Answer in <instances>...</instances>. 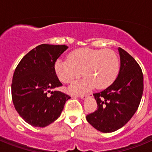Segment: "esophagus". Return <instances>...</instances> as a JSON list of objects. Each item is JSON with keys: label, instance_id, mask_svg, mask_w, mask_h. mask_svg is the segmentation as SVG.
Here are the masks:
<instances>
[{"label": "esophagus", "instance_id": "34e87169", "mask_svg": "<svg viewBox=\"0 0 152 152\" xmlns=\"http://www.w3.org/2000/svg\"><path fill=\"white\" fill-rule=\"evenodd\" d=\"M88 95H80V96H78V97H80V99H82V100H85L86 98L88 97Z\"/></svg>", "mask_w": 152, "mask_h": 152}]
</instances>
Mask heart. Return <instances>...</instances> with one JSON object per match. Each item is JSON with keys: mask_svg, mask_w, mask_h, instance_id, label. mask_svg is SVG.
Segmentation results:
<instances>
[{"mask_svg": "<svg viewBox=\"0 0 152 152\" xmlns=\"http://www.w3.org/2000/svg\"><path fill=\"white\" fill-rule=\"evenodd\" d=\"M119 69L118 56L110 49H80L72 52L68 59L59 58L55 63V71L61 82L69 84L82 75L83 79L70 86L68 91L81 94L96 87L106 88L116 78Z\"/></svg>", "mask_w": 152, "mask_h": 152, "instance_id": "1", "label": "heart"}]
</instances>
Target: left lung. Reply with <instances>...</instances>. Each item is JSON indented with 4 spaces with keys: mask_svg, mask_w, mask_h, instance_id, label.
<instances>
[{
    "mask_svg": "<svg viewBox=\"0 0 152 152\" xmlns=\"http://www.w3.org/2000/svg\"><path fill=\"white\" fill-rule=\"evenodd\" d=\"M120 68L116 79L100 93L94 94L97 110L87 115L88 123L98 131L108 133L122 128L138 110L143 94V74L139 64L119 48Z\"/></svg>",
    "mask_w": 152,
    "mask_h": 152,
    "instance_id": "1",
    "label": "left lung"
}]
</instances>
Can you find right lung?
<instances>
[{"mask_svg":"<svg viewBox=\"0 0 152 152\" xmlns=\"http://www.w3.org/2000/svg\"><path fill=\"white\" fill-rule=\"evenodd\" d=\"M68 47L42 44L28 52L15 69L12 80V100L16 110L27 123L45 127L59 117L70 96L61 87L55 63Z\"/></svg>","mask_w":152,"mask_h":152,"instance_id":"1","label":"right lung"}]
</instances>
